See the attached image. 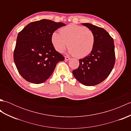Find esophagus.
Wrapping results in <instances>:
<instances>
[{
  "label": "esophagus",
  "mask_w": 131,
  "mask_h": 131,
  "mask_svg": "<svg viewBox=\"0 0 131 131\" xmlns=\"http://www.w3.org/2000/svg\"><path fill=\"white\" fill-rule=\"evenodd\" d=\"M70 59V57H68V56H65V60L66 61H69Z\"/></svg>",
  "instance_id": "34e87169"
}]
</instances>
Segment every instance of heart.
Returning a JSON list of instances; mask_svg holds the SVG:
<instances>
[{
	"mask_svg": "<svg viewBox=\"0 0 131 131\" xmlns=\"http://www.w3.org/2000/svg\"><path fill=\"white\" fill-rule=\"evenodd\" d=\"M51 43L57 52L62 53L69 47V53L78 58L87 57L92 52L96 42L94 33L85 26L71 24L53 32Z\"/></svg>",
	"mask_w": 131,
	"mask_h": 131,
	"instance_id": "b5f03b06",
	"label": "heart"
}]
</instances>
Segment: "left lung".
<instances>
[{
    "label": "left lung",
    "mask_w": 131,
    "mask_h": 131,
    "mask_svg": "<svg viewBox=\"0 0 131 131\" xmlns=\"http://www.w3.org/2000/svg\"><path fill=\"white\" fill-rule=\"evenodd\" d=\"M92 31L96 38L91 54L79 60V66L73 71L76 79L87 86L95 85L106 79L115 64L114 40L105 29L89 23L82 24Z\"/></svg>",
    "instance_id": "obj_1"
}]
</instances>
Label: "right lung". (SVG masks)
Returning <instances> with one entry per match:
<instances>
[{
  "instance_id": "add662e5",
  "label": "right lung",
  "mask_w": 131,
  "mask_h": 131,
  "mask_svg": "<svg viewBox=\"0 0 131 131\" xmlns=\"http://www.w3.org/2000/svg\"><path fill=\"white\" fill-rule=\"evenodd\" d=\"M62 23L43 19L32 22L18 33L13 58L16 68L26 81L40 84L48 79L57 63L65 59L51 43V35Z\"/></svg>"
}]
</instances>
